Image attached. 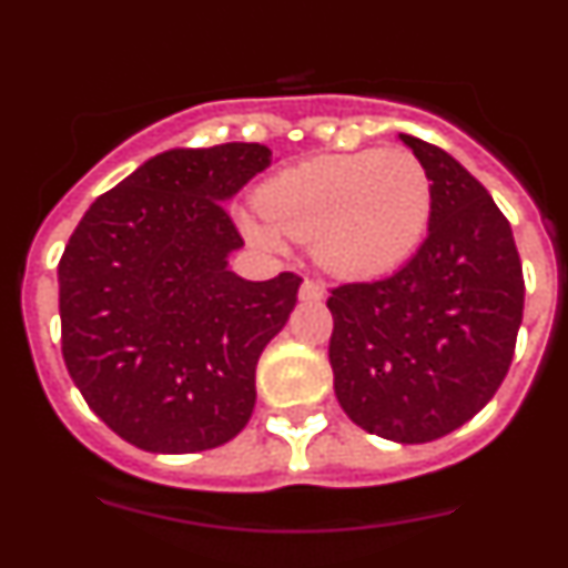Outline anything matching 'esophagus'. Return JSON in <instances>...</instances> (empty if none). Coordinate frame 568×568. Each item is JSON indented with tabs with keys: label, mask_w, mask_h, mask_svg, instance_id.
Segmentation results:
<instances>
[{
	"label": "esophagus",
	"mask_w": 568,
	"mask_h": 568,
	"mask_svg": "<svg viewBox=\"0 0 568 568\" xmlns=\"http://www.w3.org/2000/svg\"><path fill=\"white\" fill-rule=\"evenodd\" d=\"M300 300L302 302H318L324 300V285L318 283V280H305L300 288Z\"/></svg>",
	"instance_id": "esophagus-1"
}]
</instances>
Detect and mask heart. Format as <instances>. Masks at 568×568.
<instances>
[{"mask_svg": "<svg viewBox=\"0 0 568 568\" xmlns=\"http://www.w3.org/2000/svg\"><path fill=\"white\" fill-rule=\"evenodd\" d=\"M261 216L242 227L266 250L313 242L346 277H376L415 255L426 239L434 189L426 164L406 148L326 153L280 170L257 189Z\"/></svg>", "mask_w": 568, "mask_h": 568, "instance_id": "1", "label": "heart"}]
</instances>
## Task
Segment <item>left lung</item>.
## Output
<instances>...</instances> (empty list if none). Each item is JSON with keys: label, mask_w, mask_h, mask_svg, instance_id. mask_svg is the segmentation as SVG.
<instances>
[{"label": "left lung", "mask_w": 568, "mask_h": 568, "mask_svg": "<svg viewBox=\"0 0 568 568\" xmlns=\"http://www.w3.org/2000/svg\"><path fill=\"white\" fill-rule=\"evenodd\" d=\"M398 136L432 178L428 236L390 277L332 288L329 365L359 428L417 445L456 432L503 385L525 280L511 225L484 183L443 148Z\"/></svg>", "instance_id": "8db88e82"}]
</instances>
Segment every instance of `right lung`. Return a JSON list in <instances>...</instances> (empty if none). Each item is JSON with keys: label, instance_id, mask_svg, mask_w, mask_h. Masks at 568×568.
Returning a JSON list of instances; mask_svg holds the SVG:
<instances>
[{"label": "right lung", "instance_id": "obj_1", "mask_svg": "<svg viewBox=\"0 0 568 568\" xmlns=\"http://www.w3.org/2000/svg\"><path fill=\"white\" fill-rule=\"evenodd\" d=\"M272 164L257 142L173 148L101 194L57 266L62 357L90 409L151 454L236 437L255 365L296 305L302 277L250 283L231 200Z\"/></svg>", "mask_w": 568, "mask_h": 568}]
</instances>
